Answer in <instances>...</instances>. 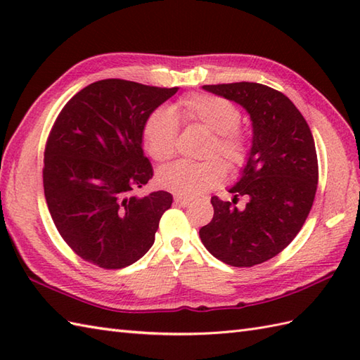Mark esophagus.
<instances>
[{
	"mask_svg": "<svg viewBox=\"0 0 360 360\" xmlns=\"http://www.w3.org/2000/svg\"><path fill=\"white\" fill-rule=\"evenodd\" d=\"M174 202L182 205V207H187V205L192 204V200H188V198H184V196H176Z\"/></svg>",
	"mask_w": 360,
	"mask_h": 360,
	"instance_id": "obj_1",
	"label": "esophagus"
}]
</instances>
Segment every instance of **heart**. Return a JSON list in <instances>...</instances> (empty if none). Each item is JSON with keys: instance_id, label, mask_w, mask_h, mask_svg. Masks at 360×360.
<instances>
[{"instance_id": "b5f03b06", "label": "heart", "mask_w": 360, "mask_h": 360, "mask_svg": "<svg viewBox=\"0 0 360 360\" xmlns=\"http://www.w3.org/2000/svg\"><path fill=\"white\" fill-rule=\"evenodd\" d=\"M178 116L188 124H200L213 133L207 156L218 155L231 168L241 167L248 159V142L238 128L241 112L236 106L217 96L193 94L176 106ZM178 117L168 106H159L145 120L143 145L148 155L164 162L174 155ZM226 176V167L217 158L204 162L179 160L158 173L160 187L184 198H195L217 187Z\"/></svg>"}]
</instances>
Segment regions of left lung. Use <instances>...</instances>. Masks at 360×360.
I'll use <instances>...</instances> for the list:
<instances>
[{
	"mask_svg": "<svg viewBox=\"0 0 360 360\" xmlns=\"http://www.w3.org/2000/svg\"><path fill=\"white\" fill-rule=\"evenodd\" d=\"M204 91L243 106L252 122V143L233 200L212 196L213 218L200 229L210 254L236 267L267 262L292 241L316 198L319 165L311 129L289 98L250 82L204 85ZM238 195L247 207L234 204Z\"/></svg>",
	"mask_w": 360,
	"mask_h": 360,
	"instance_id": "8db88e82",
	"label": "left lung"
}]
</instances>
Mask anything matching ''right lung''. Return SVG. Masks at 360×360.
<instances>
[{
  "label": "right lung",
  "mask_w": 360,
  "mask_h": 360,
  "mask_svg": "<svg viewBox=\"0 0 360 360\" xmlns=\"http://www.w3.org/2000/svg\"><path fill=\"white\" fill-rule=\"evenodd\" d=\"M178 89L106 79L83 88L58 114L44 150V196L58 233L86 262L120 269L155 243L173 196L136 193L153 176L142 133Z\"/></svg>",
  "instance_id": "add662e5"
}]
</instances>
